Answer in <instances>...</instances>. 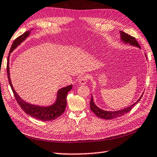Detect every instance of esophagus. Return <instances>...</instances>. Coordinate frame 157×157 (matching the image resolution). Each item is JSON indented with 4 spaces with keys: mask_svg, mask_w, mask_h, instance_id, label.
Instances as JSON below:
<instances>
[{
    "mask_svg": "<svg viewBox=\"0 0 157 157\" xmlns=\"http://www.w3.org/2000/svg\"><path fill=\"white\" fill-rule=\"evenodd\" d=\"M89 79V76L88 75H82L81 78L78 80V83L80 85H85L86 83L87 82Z\"/></svg>",
    "mask_w": 157,
    "mask_h": 157,
    "instance_id": "obj_1",
    "label": "esophagus"
}]
</instances>
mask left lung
Listing matches in <instances>:
<instances>
[{
	"mask_svg": "<svg viewBox=\"0 0 157 157\" xmlns=\"http://www.w3.org/2000/svg\"><path fill=\"white\" fill-rule=\"evenodd\" d=\"M120 34H121V40H122L124 43H128L131 44V45L140 48V45L139 44V43H137L136 38L130 36L129 34H127V33H124L123 31H120ZM142 95H142V96L139 98V100L136 102V103H134L133 104L130 105L129 107L124 108L123 110H120L118 111H105L100 109V108H99L97 105L95 104L94 101V98H93V97L91 96V101H90V108H91V110L95 115H96L98 117H100L101 119H107V120L113 119L114 118L121 117L123 116V115L127 114V113H129V112L134 107V105H135L137 102H139L140 100H141Z\"/></svg>",
	"mask_w": 157,
	"mask_h": 157,
	"instance_id": "left-lung-1",
	"label": "left lung"
}]
</instances>
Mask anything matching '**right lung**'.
<instances>
[{
	"label": "right lung",
	"instance_id": "right-lung-1",
	"mask_svg": "<svg viewBox=\"0 0 157 157\" xmlns=\"http://www.w3.org/2000/svg\"><path fill=\"white\" fill-rule=\"evenodd\" d=\"M30 31H27L24 33L23 34L20 35L18 36L13 43L10 49V52L11 53L12 51H13L19 44H20L22 41H24L27 36H29ZM9 57L7 60V77L9 80V85H10L11 89L13 93L14 96L16 101H17L18 104L20 105L21 108L27 114L30 115L32 117H34V119L38 120L43 121H49L56 119L62 115L63 112L65 111L67 101H66V97L68 91L72 89V85L67 86L66 87L60 89L57 92V97L56 103H54L53 105H50L48 107H42L38 106V105H33L28 104L27 102L22 100L21 98L17 94V93L14 90L13 85L11 84V79H10V75H9Z\"/></svg>",
	"mask_w": 157,
	"mask_h": 157
}]
</instances>
